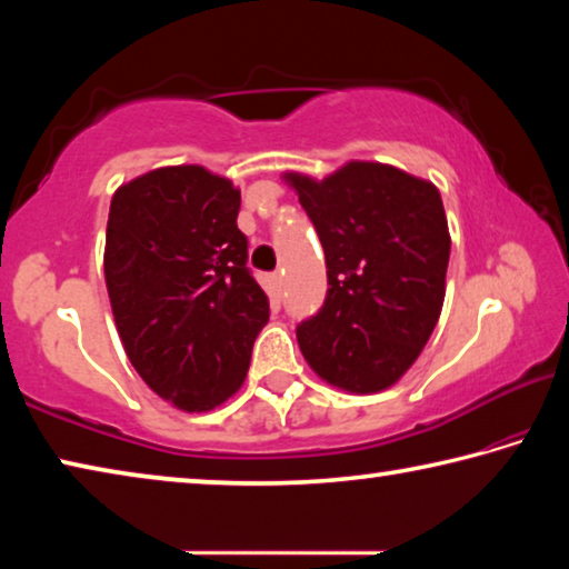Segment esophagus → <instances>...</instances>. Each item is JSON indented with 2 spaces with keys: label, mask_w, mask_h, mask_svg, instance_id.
Listing matches in <instances>:
<instances>
[{
  "label": "esophagus",
  "mask_w": 569,
  "mask_h": 569,
  "mask_svg": "<svg viewBox=\"0 0 569 569\" xmlns=\"http://www.w3.org/2000/svg\"><path fill=\"white\" fill-rule=\"evenodd\" d=\"M268 286H271V293L273 296H281V286H283V273H271L268 276Z\"/></svg>",
  "instance_id": "34e87169"
}]
</instances>
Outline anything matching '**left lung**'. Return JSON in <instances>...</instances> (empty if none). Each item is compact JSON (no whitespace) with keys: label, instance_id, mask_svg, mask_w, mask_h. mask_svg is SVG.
<instances>
[{"label":"left lung","instance_id":"1","mask_svg":"<svg viewBox=\"0 0 569 569\" xmlns=\"http://www.w3.org/2000/svg\"><path fill=\"white\" fill-rule=\"evenodd\" d=\"M326 253L329 291L298 346L333 387L373 393L417 361L445 303L451 238L439 190L381 162L286 176Z\"/></svg>","mask_w":569,"mask_h":569}]
</instances>
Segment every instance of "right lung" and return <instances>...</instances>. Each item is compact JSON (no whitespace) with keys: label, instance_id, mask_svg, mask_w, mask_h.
I'll list each match as a JSON object with an SVG mask.
<instances>
[{"label":"right lung","instance_id":"right-lung-1","mask_svg":"<svg viewBox=\"0 0 569 569\" xmlns=\"http://www.w3.org/2000/svg\"><path fill=\"white\" fill-rule=\"evenodd\" d=\"M238 210L233 182L200 166L134 178L110 206L104 281L122 346L142 381L186 411L238 391L271 316Z\"/></svg>","mask_w":569,"mask_h":569}]
</instances>
